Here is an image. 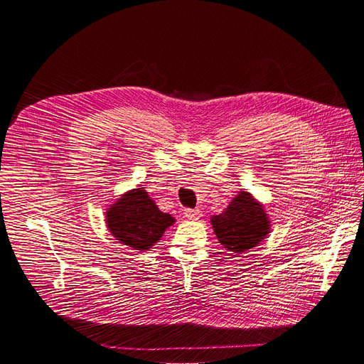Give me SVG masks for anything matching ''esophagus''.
I'll use <instances>...</instances> for the list:
<instances>
[{"label":"esophagus","mask_w":364,"mask_h":364,"mask_svg":"<svg viewBox=\"0 0 364 364\" xmlns=\"http://www.w3.org/2000/svg\"><path fill=\"white\" fill-rule=\"evenodd\" d=\"M202 215L200 209H185V217L188 220H197Z\"/></svg>","instance_id":"obj_1"}]
</instances>
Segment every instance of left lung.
Here are the masks:
<instances>
[{
	"label": "left lung",
	"mask_w": 364,
	"mask_h": 364,
	"mask_svg": "<svg viewBox=\"0 0 364 364\" xmlns=\"http://www.w3.org/2000/svg\"><path fill=\"white\" fill-rule=\"evenodd\" d=\"M211 225L218 243L237 255L257 247L270 234L266 208L245 190L238 191L222 214L211 217Z\"/></svg>",
	"instance_id": "obj_1"
}]
</instances>
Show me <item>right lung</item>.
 <instances>
[{
    "mask_svg": "<svg viewBox=\"0 0 364 364\" xmlns=\"http://www.w3.org/2000/svg\"><path fill=\"white\" fill-rule=\"evenodd\" d=\"M174 218L162 213L144 186H136L107 208L106 226L121 245L146 252L155 246Z\"/></svg>",
    "mask_w": 364,
    "mask_h": 364,
    "instance_id": "add662e5",
    "label": "right lung"
}]
</instances>
